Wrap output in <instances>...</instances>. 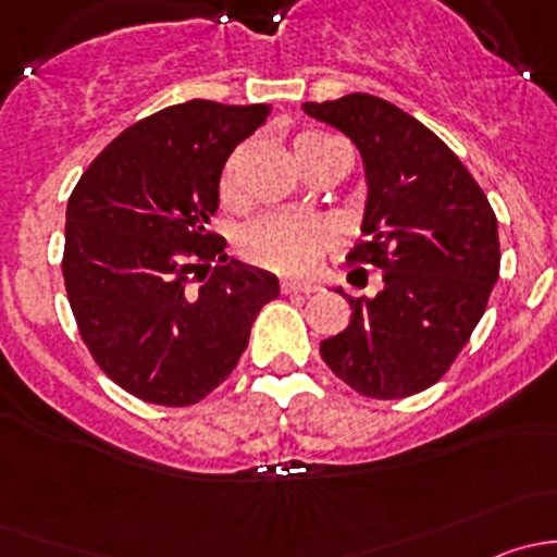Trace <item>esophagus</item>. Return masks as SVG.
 Wrapping results in <instances>:
<instances>
[{"label":"esophagus","mask_w":557,"mask_h":557,"mask_svg":"<svg viewBox=\"0 0 557 557\" xmlns=\"http://www.w3.org/2000/svg\"><path fill=\"white\" fill-rule=\"evenodd\" d=\"M280 288H283V294H314V290H318V285L299 283V280H283V283H280Z\"/></svg>","instance_id":"1"}]
</instances>
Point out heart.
<instances>
[{
  "label": "heart",
  "instance_id": "heart-1",
  "mask_svg": "<svg viewBox=\"0 0 557 557\" xmlns=\"http://www.w3.org/2000/svg\"><path fill=\"white\" fill-rule=\"evenodd\" d=\"M339 139L329 137L323 132H301L294 139V153L299 164L310 161L329 145ZM234 164L237 159H228L221 174L223 196L232 194L234 188ZM329 226L314 218H294V215H263L258 221L247 223L243 237H239V250L250 263L274 272H307L320 252L329 245Z\"/></svg>",
  "mask_w": 557,
  "mask_h": 557
}]
</instances>
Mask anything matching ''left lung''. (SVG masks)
I'll use <instances>...</instances> for the list:
<instances>
[{"label":"left lung","mask_w":557,"mask_h":557,"mask_svg":"<svg viewBox=\"0 0 557 557\" xmlns=\"http://www.w3.org/2000/svg\"><path fill=\"white\" fill-rule=\"evenodd\" d=\"M352 139L367 174L350 261L383 269L374 296H347L350 325L320 342L331 372L369 398L440 383L485 314L498 280V221L458 156L431 128L369 94L301 104Z\"/></svg>","instance_id":"obj_1"}]
</instances>
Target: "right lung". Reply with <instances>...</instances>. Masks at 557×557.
Listing matches in <instances>:
<instances>
[{
	"instance_id": "obj_1",
	"label": "right lung",
	"mask_w": 557,
	"mask_h": 557,
	"mask_svg": "<svg viewBox=\"0 0 557 557\" xmlns=\"http://www.w3.org/2000/svg\"><path fill=\"white\" fill-rule=\"evenodd\" d=\"M269 112L172 104L117 134L72 190L61 263L72 314L99 369L143 401L188 407L215 391L280 296L274 274L226 261V239L207 232L223 164Z\"/></svg>"
}]
</instances>
